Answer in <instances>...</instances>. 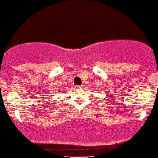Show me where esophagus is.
<instances>
[{"label": "esophagus", "instance_id": "esophagus-1", "mask_svg": "<svg viewBox=\"0 0 158 158\" xmlns=\"http://www.w3.org/2000/svg\"><path fill=\"white\" fill-rule=\"evenodd\" d=\"M75 87L77 89H81V88H83V86L82 85H77V86H75Z\"/></svg>", "mask_w": 158, "mask_h": 158}]
</instances>
